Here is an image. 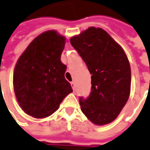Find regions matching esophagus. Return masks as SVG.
<instances>
[{
    "label": "esophagus",
    "mask_w": 150,
    "mask_h": 150,
    "mask_svg": "<svg viewBox=\"0 0 150 150\" xmlns=\"http://www.w3.org/2000/svg\"><path fill=\"white\" fill-rule=\"evenodd\" d=\"M71 87H72V88H73V90H75V83L74 82V81H72V82H71Z\"/></svg>",
    "instance_id": "34e87169"
}]
</instances>
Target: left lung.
<instances>
[{
  "label": "left lung",
  "mask_w": 150,
  "mask_h": 150,
  "mask_svg": "<svg viewBox=\"0 0 150 150\" xmlns=\"http://www.w3.org/2000/svg\"><path fill=\"white\" fill-rule=\"evenodd\" d=\"M91 74V93L79 98L90 122L103 126L113 122L130 97V62L122 47L103 28L89 27L71 38Z\"/></svg>",
  "instance_id": "1"
}]
</instances>
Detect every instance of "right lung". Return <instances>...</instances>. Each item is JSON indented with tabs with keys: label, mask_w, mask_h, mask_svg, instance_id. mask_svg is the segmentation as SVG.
<instances>
[{
	"label": "right lung",
	"mask_w": 150,
	"mask_h": 150,
	"mask_svg": "<svg viewBox=\"0 0 150 150\" xmlns=\"http://www.w3.org/2000/svg\"><path fill=\"white\" fill-rule=\"evenodd\" d=\"M66 38L56 30L36 37L16 62L13 85L19 107L35 118H45L58 109L73 90L65 79L61 61Z\"/></svg>",
	"instance_id": "right-lung-1"
}]
</instances>
